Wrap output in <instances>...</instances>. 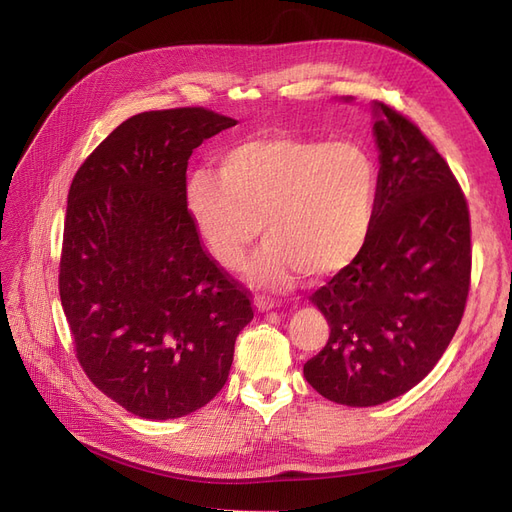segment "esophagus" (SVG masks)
<instances>
[{"label":"esophagus","instance_id":"34e87169","mask_svg":"<svg viewBox=\"0 0 512 512\" xmlns=\"http://www.w3.org/2000/svg\"><path fill=\"white\" fill-rule=\"evenodd\" d=\"M254 305L260 309V312H267V309H273V307H275V301L269 299V297H265V294H256Z\"/></svg>","mask_w":512,"mask_h":512}]
</instances>
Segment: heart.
<instances>
[{
  "label": "heart",
  "instance_id": "b5f03b06",
  "mask_svg": "<svg viewBox=\"0 0 512 512\" xmlns=\"http://www.w3.org/2000/svg\"><path fill=\"white\" fill-rule=\"evenodd\" d=\"M376 192V166L359 145L267 134L192 173L188 211L224 269H237L262 232L247 273L280 286L294 271L316 280L352 265L374 226Z\"/></svg>",
  "mask_w": 512,
  "mask_h": 512
}]
</instances>
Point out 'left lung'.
Instances as JSON below:
<instances>
[{
  "instance_id": "obj_1",
  "label": "left lung",
  "mask_w": 512,
  "mask_h": 512,
  "mask_svg": "<svg viewBox=\"0 0 512 512\" xmlns=\"http://www.w3.org/2000/svg\"><path fill=\"white\" fill-rule=\"evenodd\" d=\"M376 218L367 245L312 297L329 339L303 365L335 404L404 395L436 367L466 309L470 209L451 166L416 123L378 102Z\"/></svg>"
}]
</instances>
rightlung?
Listing matches in <instances>:
<instances>
[{
  "label": "right lung",
  "mask_w": 512,
  "mask_h": 512,
  "mask_svg": "<svg viewBox=\"0 0 512 512\" xmlns=\"http://www.w3.org/2000/svg\"><path fill=\"white\" fill-rule=\"evenodd\" d=\"M237 119L203 106L138 113L76 170L59 297L87 378L128 412L166 421L222 391L250 290L205 250L188 211L192 151Z\"/></svg>",
  "instance_id": "add662e5"
}]
</instances>
